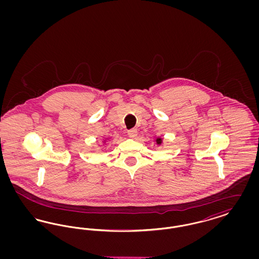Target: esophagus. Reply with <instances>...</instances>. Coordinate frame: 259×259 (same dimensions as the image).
<instances>
[{
	"label": "esophagus",
	"mask_w": 259,
	"mask_h": 259,
	"mask_svg": "<svg viewBox=\"0 0 259 259\" xmlns=\"http://www.w3.org/2000/svg\"><path fill=\"white\" fill-rule=\"evenodd\" d=\"M127 134L130 138H136V136L138 134V131H137V129H130L127 131Z\"/></svg>",
	"instance_id": "obj_1"
}]
</instances>
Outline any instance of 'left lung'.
Masks as SVG:
<instances>
[{
    "label": "left lung",
    "mask_w": 259,
    "mask_h": 259,
    "mask_svg": "<svg viewBox=\"0 0 259 259\" xmlns=\"http://www.w3.org/2000/svg\"><path fill=\"white\" fill-rule=\"evenodd\" d=\"M161 141H162V140H161V139H156V143H157V144H158V145H160Z\"/></svg>",
    "instance_id": "obj_1"
}]
</instances>
